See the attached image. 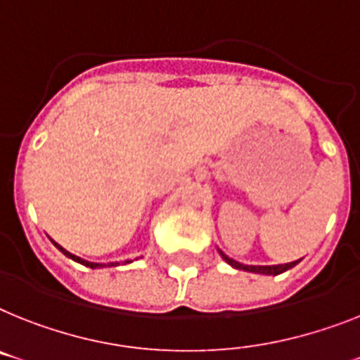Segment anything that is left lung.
Wrapping results in <instances>:
<instances>
[{
  "label": "left lung",
  "instance_id": "8db88e82",
  "mask_svg": "<svg viewBox=\"0 0 360 360\" xmlns=\"http://www.w3.org/2000/svg\"><path fill=\"white\" fill-rule=\"evenodd\" d=\"M219 254L222 255V259L226 261L228 265H231L233 269H239V270H246V272H255V274H266V276H278L281 274V272H285V270L292 269V266H296L300 263L298 261H290V263H285V265H243V263H239V261L231 259V257H228L224 252L219 250Z\"/></svg>",
  "mask_w": 360,
  "mask_h": 360
}]
</instances>
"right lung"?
Masks as SVG:
<instances>
[{"instance_id": "add662e5", "label": "right lung", "mask_w": 360, "mask_h": 360, "mask_svg": "<svg viewBox=\"0 0 360 360\" xmlns=\"http://www.w3.org/2000/svg\"><path fill=\"white\" fill-rule=\"evenodd\" d=\"M53 245H55L56 248H58V250L62 252V254H64V255H68V257H70V259L77 261V263H80V265H84V266H90V269H101V266H115V265H120V263H108V265H105V263H91V261L80 259V257H77V255H73V254H71V252H68L66 248H62V246L58 245V243H55V240H53ZM127 263H129V261H127Z\"/></svg>"}]
</instances>
